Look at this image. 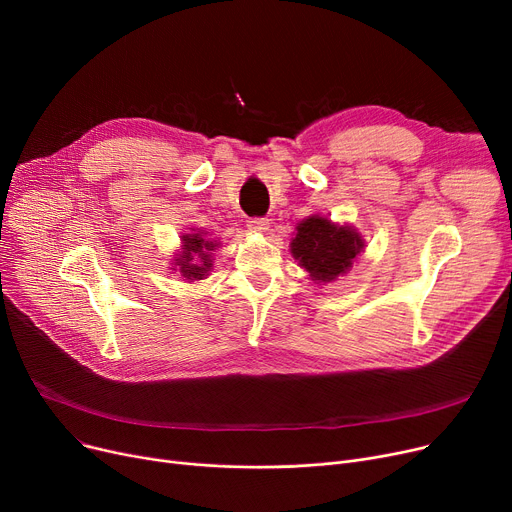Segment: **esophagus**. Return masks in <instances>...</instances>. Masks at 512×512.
<instances>
[{
  "mask_svg": "<svg viewBox=\"0 0 512 512\" xmlns=\"http://www.w3.org/2000/svg\"><path fill=\"white\" fill-rule=\"evenodd\" d=\"M249 228L253 232H267V230H270V220H267V218H253V220H249Z\"/></svg>",
  "mask_w": 512,
  "mask_h": 512,
  "instance_id": "1",
  "label": "esophagus"
}]
</instances>
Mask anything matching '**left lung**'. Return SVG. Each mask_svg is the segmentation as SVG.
Returning <instances> with one entry per match:
<instances>
[{
  "instance_id": "8db88e82",
  "label": "left lung",
  "mask_w": 512,
  "mask_h": 512,
  "mask_svg": "<svg viewBox=\"0 0 512 512\" xmlns=\"http://www.w3.org/2000/svg\"><path fill=\"white\" fill-rule=\"evenodd\" d=\"M363 247L365 240L353 226H340L321 215H309L297 226L290 253L319 284L344 276Z\"/></svg>"
}]
</instances>
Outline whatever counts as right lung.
<instances>
[{"mask_svg":"<svg viewBox=\"0 0 512 512\" xmlns=\"http://www.w3.org/2000/svg\"><path fill=\"white\" fill-rule=\"evenodd\" d=\"M218 247V240L205 238V232L182 234V249L174 257V267L188 282L203 280L213 270L211 251Z\"/></svg>","mask_w":512,"mask_h":512,"instance_id":"add662e5","label":"right lung"}]
</instances>
